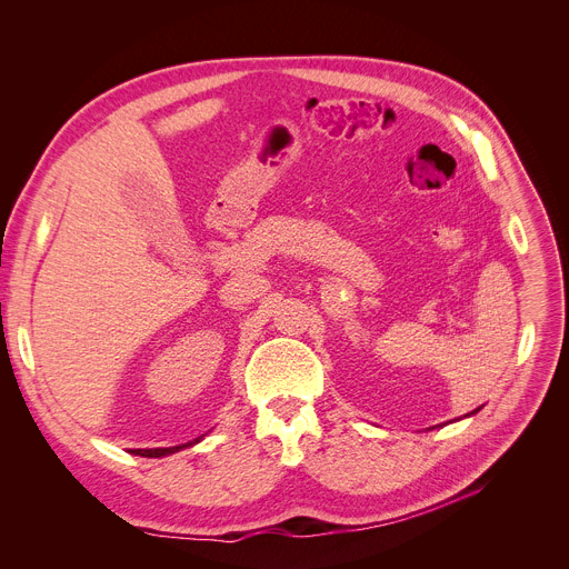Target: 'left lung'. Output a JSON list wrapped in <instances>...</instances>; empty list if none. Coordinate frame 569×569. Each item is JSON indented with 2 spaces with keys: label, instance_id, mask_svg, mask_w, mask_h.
<instances>
[{
  "label": "left lung",
  "instance_id": "8db88e82",
  "mask_svg": "<svg viewBox=\"0 0 569 569\" xmlns=\"http://www.w3.org/2000/svg\"><path fill=\"white\" fill-rule=\"evenodd\" d=\"M475 412H477V410H475Z\"/></svg>",
  "mask_w": 569,
  "mask_h": 569
}]
</instances>
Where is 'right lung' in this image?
Returning a JSON list of instances; mask_svg holds the SVG:
<instances>
[{
    "label": "right lung",
    "instance_id": "right-lung-1",
    "mask_svg": "<svg viewBox=\"0 0 569 569\" xmlns=\"http://www.w3.org/2000/svg\"><path fill=\"white\" fill-rule=\"evenodd\" d=\"M198 439L189 441V443H182V446H173V448H148V450H132V455H139V457H167V455H173V452H180L189 446H193Z\"/></svg>",
    "mask_w": 569,
    "mask_h": 569
}]
</instances>
